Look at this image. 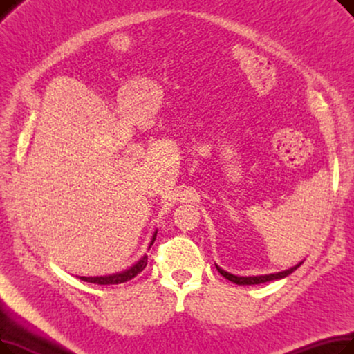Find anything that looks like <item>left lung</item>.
<instances>
[{"mask_svg":"<svg viewBox=\"0 0 354 354\" xmlns=\"http://www.w3.org/2000/svg\"><path fill=\"white\" fill-rule=\"evenodd\" d=\"M303 264L299 263L297 266L291 267L290 270H286V271H281V272H275V274H266V275H257V277H238V275H234V274H230L227 271H224L222 268H219L216 266V270L221 275H224L227 280L238 284V286H254V284H263V283H268V281H274V280H281V278L290 275L291 272H294L297 268H299L300 266Z\"/></svg>","mask_w":354,"mask_h":354,"instance_id":"1","label":"left lung"}]
</instances>
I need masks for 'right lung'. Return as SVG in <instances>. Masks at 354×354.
<instances>
[{
    "label": "right lung",
    "mask_w": 354,
    "mask_h": 354,
    "mask_svg": "<svg viewBox=\"0 0 354 354\" xmlns=\"http://www.w3.org/2000/svg\"><path fill=\"white\" fill-rule=\"evenodd\" d=\"M156 234H158V231H155V234L152 236L151 245L155 243ZM151 245H149V248H151ZM146 266H147V255L145 254L136 264H133L132 267L122 271V272H116V274H111V275H104V277H80V280L87 281V283H93V284H100V286L122 284V283H126L129 280H132V278H135L139 272H142L145 270Z\"/></svg>",
    "instance_id": "obj_1"
}]
</instances>
